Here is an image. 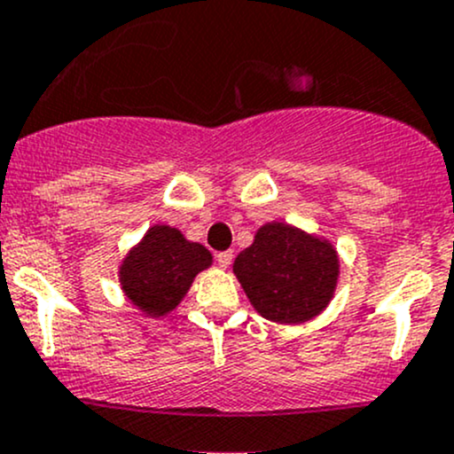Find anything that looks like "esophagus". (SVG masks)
<instances>
[{"label":"esophagus","instance_id":"obj_1","mask_svg":"<svg viewBox=\"0 0 454 454\" xmlns=\"http://www.w3.org/2000/svg\"><path fill=\"white\" fill-rule=\"evenodd\" d=\"M231 260H233V251H221V254H216V262L221 269H229Z\"/></svg>","mask_w":454,"mask_h":454}]
</instances>
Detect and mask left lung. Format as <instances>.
Here are the masks:
<instances>
[{"label": "left lung", "mask_w": 454, "mask_h": 454, "mask_svg": "<svg viewBox=\"0 0 454 454\" xmlns=\"http://www.w3.org/2000/svg\"><path fill=\"white\" fill-rule=\"evenodd\" d=\"M233 273L264 319L303 324L325 310L339 279V254L330 240L286 223H266L254 245L233 260Z\"/></svg>", "instance_id": "8db88e82"}]
</instances>
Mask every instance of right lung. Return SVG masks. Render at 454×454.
Wrapping results in <instances>:
<instances>
[{"mask_svg": "<svg viewBox=\"0 0 454 454\" xmlns=\"http://www.w3.org/2000/svg\"><path fill=\"white\" fill-rule=\"evenodd\" d=\"M212 266V254L185 240L179 229L155 225L126 254L120 264L124 295L144 315L163 317L175 310L194 278Z\"/></svg>", "mask_w": 454, "mask_h": 454, "instance_id": "add662e5", "label": "right lung"}]
</instances>
